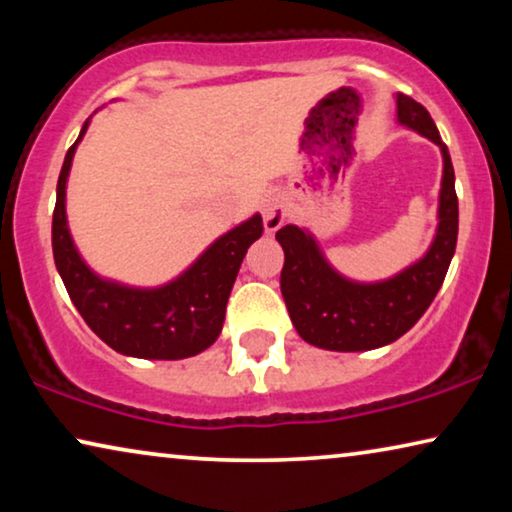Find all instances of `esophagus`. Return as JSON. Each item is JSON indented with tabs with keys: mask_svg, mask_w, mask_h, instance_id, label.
I'll list each match as a JSON object with an SVG mask.
<instances>
[{
	"mask_svg": "<svg viewBox=\"0 0 512 512\" xmlns=\"http://www.w3.org/2000/svg\"><path fill=\"white\" fill-rule=\"evenodd\" d=\"M261 212H263V223L268 233H275V230L282 228L286 216H289V212H286V202L284 198H279V195H268V198L263 200Z\"/></svg>",
	"mask_w": 512,
	"mask_h": 512,
	"instance_id": "1",
	"label": "esophagus"
}]
</instances>
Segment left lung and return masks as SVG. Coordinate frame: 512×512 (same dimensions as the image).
Wrapping results in <instances>:
<instances>
[{
    "instance_id": "obj_1",
    "label": "left lung",
    "mask_w": 512,
    "mask_h": 512,
    "mask_svg": "<svg viewBox=\"0 0 512 512\" xmlns=\"http://www.w3.org/2000/svg\"><path fill=\"white\" fill-rule=\"evenodd\" d=\"M396 118L440 146L443 181L438 195V228L426 254L382 282H354L326 261L310 230H277L284 249L282 296L296 331L305 342L331 352H368L408 333L429 310L457 249L459 202L450 151L422 104L396 93Z\"/></svg>"
}]
</instances>
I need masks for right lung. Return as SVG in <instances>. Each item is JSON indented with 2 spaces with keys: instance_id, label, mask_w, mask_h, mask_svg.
<instances>
[{
  "instance_id": "add662e5",
  "label": "right lung",
  "mask_w": 512,
  "mask_h": 512,
  "mask_svg": "<svg viewBox=\"0 0 512 512\" xmlns=\"http://www.w3.org/2000/svg\"><path fill=\"white\" fill-rule=\"evenodd\" d=\"M88 125L90 118L62 163L53 212V258L69 298L90 331L118 354L177 361L205 352L223 328L242 258L263 235L261 214L214 240L179 277L163 286L142 289L100 277L76 249L65 209L72 158Z\"/></svg>"
}]
</instances>
